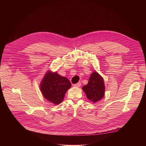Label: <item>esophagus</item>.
Listing matches in <instances>:
<instances>
[{
	"label": "esophagus",
	"instance_id": "1",
	"mask_svg": "<svg viewBox=\"0 0 146 146\" xmlns=\"http://www.w3.org/2000/svg\"><path fill=\"white\" fill-rule=\"evenodd\" d=\"M73 86L74 87H80L81 86V83L80 82H79L77 84H74Z\"/></svg>",
	"mask_w": 146,
	"mask_h": 146
}]
</instances>
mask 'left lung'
Segmentation results:
<instances>
[{
    "label": "left lung",
    "mask_w": 146,
    "mask_h": 146,
    "mask_svg": "<svg viewBox=\"0 0 146 146\" xmlns=\"http://www.w3.org/2000/svg\"><path fill=\"white\" fill-rule=\"evenodd\" d=\"M82 89L90 101L93 103L100 101L104 98L105 93L104 78L97 72L93 71L88 83L83 86Z\"/></svg>",
    "instance_id": "8db88e82"
}]
</instances>
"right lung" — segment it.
Returning <instances> with one entry per match:
<instances>
[{
    "label": "right lung",
    "instance_id": "obj_1",
    "mask_svg": "<svg viewBox=\"0 0 146 146\" xmlns=\"http://www.w3.org/2000/svg\"><path fill=\"white\" fill-rule=\"evenodd\" d=\"M71 86V84L67 78L50 70L46 71L40 84L44 98L56 105L62 102L66 92Z\"/></svg>",
    "mask_w": 146,
    "mask_h": 146
}]
</instances>
